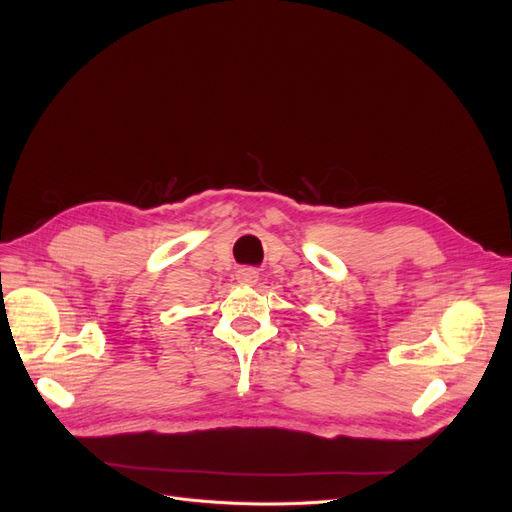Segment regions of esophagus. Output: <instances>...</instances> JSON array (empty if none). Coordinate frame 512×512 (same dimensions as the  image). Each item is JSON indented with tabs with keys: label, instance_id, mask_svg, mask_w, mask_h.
Masks as SVG:
<instances>
[{
	"label": "esophagus",
	"instance_id": "1",
	"mask_svg": "<svg viewBox=\"0 0 512 512\" xmlns=\"http://www.w3.org/2000/svg\"><path fill=\"white\" fill-rule=\"evenodd\" d=\"M236 280L245 286H255L259 280V274H257V270H253V267H240V270L236 272Z\"/></svg>",
	"mask_w": 512,
	"mask_h": 512
}]
</instances>
